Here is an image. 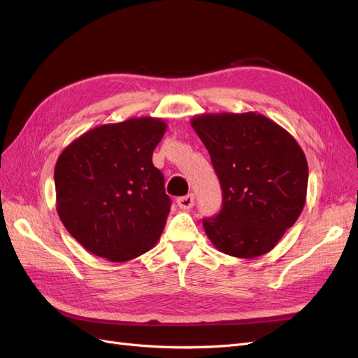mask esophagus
<instances>
[{
  "label": "esophagus",
  "mask_w": 358,
  "mask_h": 358,
  "mask_svg": "<svg viewBox=\"0 0 358 358\" xmlns=\"http://www.w3.org/2000/svg\"><path fill=\"white\" fill-rule=\"evenodd\" d=\"M178 206L183 210H188L194 206V196L192 194H188V196H183L178 199Z\"/></svg>",
  "instance_id": "1"
}]
</instances>
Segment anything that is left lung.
<instances>
[{
  "instance_id": "left-lung-1",
  "label": "left lung",
  "mask_w": 358,
  "mask_h": 358,
  "mask_svg": "<svg viewBox=\"0 0 358 358\" xmlns=\"http://www.w3.org/2000/svg\"><path fill=\"white\" fill-rule=\"evenodd\" d=\"M222 188V209L204 220L218 251L264 255L294 225L306 203L308 161L285 128L257 112L201 113L191 119Z\"/></svg>"
}]
</instances>
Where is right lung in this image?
I'll use <instances>...</instances> for the list:
<instances>
[{
  "instance_id": "1",
  "label": "right lung",
  "mask_w": 358,
  "mask_h": 358,
  "mask_svg": "<svg viewBox=\"0 0 358 358\" xmlns=\"http://www.w3.org/2000/svg\"><path fill=\"white\" fill-rule=\"evenodd\" d=\"M166 129L164 119L152 116L103 124L58 157V216L91 254L124 263L159 241L171 201L152 154Z\"/></svg>"
}]
</instances>
